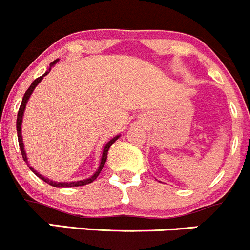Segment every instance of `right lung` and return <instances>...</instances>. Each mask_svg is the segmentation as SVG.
<instances>
[{"label": "right lung", "instance_id": "obj_1", "mask_svg": "<svg viewBox=\"0 0 250 250\" xmlns=\"http://www.w3.org/2000/svg\"><path fill=\"white\" fill-rule=\"evenodd\" d=\"M59 62V59L55 60L54 62L50 63V67L49 69L46 70L45 73H44L42 77L37 78L35 81H33L32 83H31V86L28 87V90L25 92V94H23V98H22V102H21V105H20V109L19 111H18V118H17V132H18V140H19V146H20V151H21V156H22L23 160L26 162V164L28 165V167L31 169V171H32L35 175L38 176L41 180H43L44 182H46L48 185L52 186V187H56V188H68V187H79V186H85V185H88V183L93 182L94 180H96L97 177H98L99 172L102 171V169H103L105 162H106V158H107V151H109L110 146L112 145V144L115 143V141L117 140L118 138H120V134L118 135L115 136V138H112L111 140L107 141L106 144H105L104 148H103V153H102V158H101V163H99L98 165V169L96 170V172L93 173V175L91 176V177L88 178H85V180H81V181H74V182H56V181H52V180H49V178H46L45 176L41 175L37 170L33 169L32 167H31L30 164H28V159H27V156H26V151H25V146H23V141H22V135H21V125H22V118H23V114H25V109H26V104H27L28 99H30L31 94L33 93V91H35V88L37 87V85H38L39 83H41L42 80H43V78L45 77V75H48L50 73V70H51V68L54 67L56 63Z\"/></svg>", "mask_w": 250, "mask_h": 250}]
</instances>
